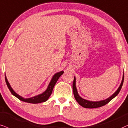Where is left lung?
Here are the masks:
<instances>
[{
	"label": "left lung",
	"instance_id": "left-lung-1",
	"mask_svg": "<svg viewBox=\"0 0 128 128\" xmlns=\"http://www.w3.org/2000/svg\"><path fill=\"white\" fill-rule=\"evenodd\" d=\"M124 74L123 76V79L120 85L118 87V90L114 93L110 97H109L107 99L102 100V101H88L86 100L83 99L82 98H81L78 94V91H77V89L76 87V78L75 77L74 78V80L73 83V94L74 96L75 99H76V101L82 107H84V108H98V107H102L103 106H105L106 104H107V103H108L110 101L112 100L113 98H114L115 96H117L118 95V94L119 93L120 90H121L123 84H124Z\"/></svg>",
	"mask_w": 128,
	"mask_h": 128
}]
</instances>
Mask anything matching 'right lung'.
I'll use <instances>...</instances> for the list:
<instances>
[{
  "mask_svg": "<svg viewBox=\"0 0 128 128\" xmlns=\"http://www.w3.org/2000/svg\"><path fill=\"white\" fill-rule=\"evenodd\" d=\"M63 73H64V72H63V71H61V72H58V73L55 74L54 75L53 78H52L50 82L49 83L48 87L47 89L45 90V91L43 92V93L41 94L38 95H37V96H34V97H32L30 98H22V96H20L19 95H18L17 94H16V92H15L14 90L12 89V88L10 87V84H9L8 81V80L6 79V76H5V81H6V83L8 87V88L10 89V92H11L12 94L14 95L15 96H16V97L18 98L20 100H21V101H24V102L32 103V104H38V103L45 102L46 101H47V100H48V98L49 96H50V95H51L52 90H53L55 84H56V82H57L58 79H59L60 77L62 74Z\"/></svg>",
  "mask_w": 128,
  "mask_h": 128,
  "instance_id": "1",
  "label": "right lung"
}]
</instances>
